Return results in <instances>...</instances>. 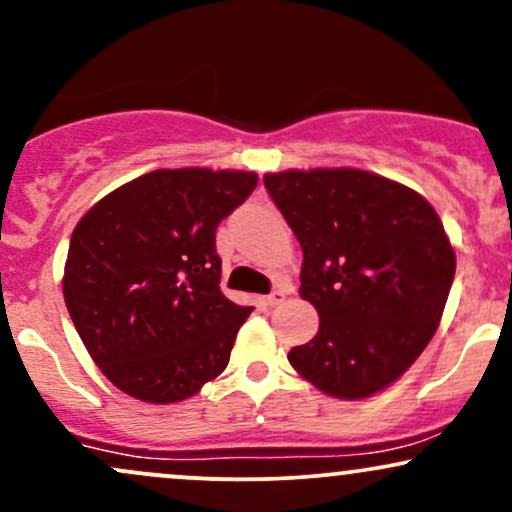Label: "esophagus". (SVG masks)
Segmentation results:
<instances>
[{"label": "esophagus", "mask_w": 512, "mask_h": 512, "mask_svg": "<svg viewBox=\"0 0 512 512\" xmlns=\"http://www.w3.org/2000/svg\"><path fill=\"white\" fill-rule=\"evenodd\" d=\"M284 298H286V291L284 289H276V291L269 293V296L264 298V301H267L269 308H276V305L284 303Z\"/></svg>", "instance_id": "esophagus-1"}]
</instances>
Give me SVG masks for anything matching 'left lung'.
<instances>
[{"label":"left lung","instance_id":"8db88e82","mask_svg":"<svg viewBox=\"0 0 512 512\" xmlns=\"http://www.w3.org/2000/svg\"><path fill=\"white\" fill-rule=\"evenodd\" d=\"M264 187L301 243V296L320 315L289 363L337 399L385 390L431 342L455 279L436 209L358 168L267 173Z\"/></svg>","mask_w":512,"mask_h":512}]
</instances>
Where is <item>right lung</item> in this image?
Here are the masks:
<instances>
[{
	"label": "right lung",
	"mask_w": 512,
	"mask_h": 512,
	"mask_svg": "<svg viewBox=\"0 0 512 512\" xmlns=\"http://www.w3.org/2000/svg\"><path fill=\"white\" fill-rule=\"evenodd\" d=\"M257 187L245 170H154L76 223L64 303L117 390L151 404L197 395L223 373L250 305L221 293L216 226Z\"/></svg>",
	"instance_id": "right-lung-1"
}]
</instances>
